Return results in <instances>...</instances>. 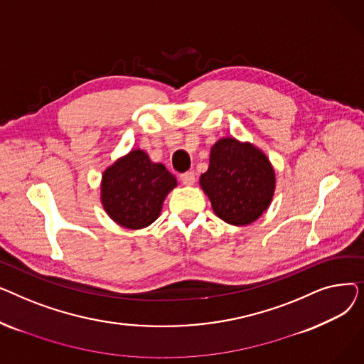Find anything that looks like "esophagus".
I'll return each instance as SVG.
<instances>
[{
    "label": "esophagus",
    "instance_id": "34e87169",
    "mask_svg": "<svg viewBox=\"0 0 364 364\" xmlns=\"http://www.w3.org/2000/svg\"><path fill=\"white\" fill-rule=\"evenodd\" d=\"M180 180H181V181H183V184H186V186H192V184H195V181H196L195 172H193V171L183 172V174L180 176Z\"/></svg>",
    "mask_w": 364,
    "mask_h": 364
}]
</instances>
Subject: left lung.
Segmentation results:
<instances>
[{
	"instance_id": "8db88e82",
	"label": "left lung",
	"mask_w": 364,
	"mask_h": 364,
	"mask_svg": "<svg viewBox=\"0 0 364 364\" xmlns=\"http://www.w3.org/2000/svg\"><path fill=\"white\" fill-rule=\"evenodd\" d=\"M200 186L218 218L246 225L267 211L274 195L276 176L259 149L227 137L213 146Z\"/></svg>"
}]
</instances>
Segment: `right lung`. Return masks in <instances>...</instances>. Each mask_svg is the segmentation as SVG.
<instances>
[{
  "label": "right lung",
  "mask_w": 364,
  "mask_h": 364,
  "mask_svg": "<svg viewBox=\"0 0 364 364\" xmlns=\"http://www.w3.org/2000/svg\"><path fill=\"white\" fill-rule=\"evenodd\" d=\"M176 177L147 153L131 150L103 172L102 203L107 215L125 228H144L155 221Z\"/></svg>",
  "instance_id": "add662e5"
}]
</instances>
